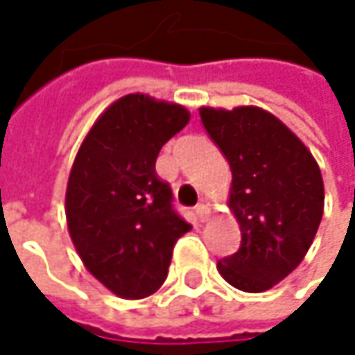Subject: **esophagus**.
<instances>
[{"label": "esophagus", "mask_w": 355, "mask_h": 355, "mask_svg": "<svg viewBox=\"0 0 355 355\" xmlns=\"http://www.w3.org/2000/svg\"><path fill=\"white\" fill-rule=\"evenodd\" d=\"M196 216H198L200 223L208 220V216H210V208H208L206 204H198V206H196Z\"/></svg>", "instance_id": "1"}]
</instances>
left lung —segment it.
I'll return each mask as SVG.
<instances>
[{"label":"left lung","mask_w":355,"mask_h":355,"mask_svg":"<svg viewBox=\"0 0 355 355\" xmlns=\"http://www.w3.org/2000/svg\"><path fill=\"white\" fill-rule=\"evenodd\" d=\"M200 118L229 161L227 204L241 229L239 251L216 270L235 288L266 292L292 274L313 245L325 206L321 169L272 112L202 106Z\"/></svg>","instance_id":"1"}]
</instances>
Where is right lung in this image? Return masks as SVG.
Returning a JSON list of instances; mask_svg holds the SVG:
<instances>
[{
	"instance_id": "1",
	"label": "right lung",
	"mask_w": 355,
	"mask_h": 355,
	"mask_svg": "<svg viewBox=\"0 0 355 355\" xmlns=\"http://www.w3.org/2000/svg\"><path fill=\"white\" fill-rule=\"evenodd\" d=\"M188 122L180 104L128 94L100 114L75 155L67 229L85 270L120 298L161 288L173 245L192 229L155 171L161 147Z\"/></svg>"
}]
</instances>
